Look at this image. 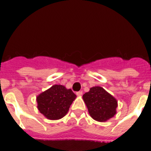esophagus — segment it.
I'll use <instances>...</instances> for the list:
<instances>
[{
    "label": "esophagus",
    "mask_w": 151,
    "mask_h": 151,
    "mask_svg": "<svg viewBox=\"0 0 151 151\" xmlns=\"http://www.w3.org/2000/svg\"><path fill=\"white\" fill-rule=\"evenodd\" d=\"M76 95L78 96H82V91H79L76 92Z\"/></svg>",
    "instance_id": "34e87169"
}]
</instances>
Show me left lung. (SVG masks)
I'll return each instance as SVG.
<instances>
[{
	"mask_svg": "<svg viewBox=\"0 0 151 151\" xmlns=\"http://www.w3.org/2000/svg\"><path fill=\"white\" fill-rule=\"evenodd\" d=\"M83 100L92 118L105 122L114 116L117 107L116 100L101 87H93L83 95Z\"/></svg>",
	"mask_w": 151,
	"mask_h": 151,
	"instance_id": "1",
	"label": "left lung"
}]
</instances>
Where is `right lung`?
<instances>
[{"instance_id": "1", "label": "right lung", "mask_w": 151, "mask_h": 151, "mask_svg": "<svg viewBox=\"0 0 151 151\" xmlns=\"http://www.w3.org/2000/svg\"><path fill=\"white\" fill-rule=\"evenodd\" d=\"M76 97L71 89L60 85H53L37 97L38 109L49 119H59L67 113Z\"/></svg>"}]
</instances>
